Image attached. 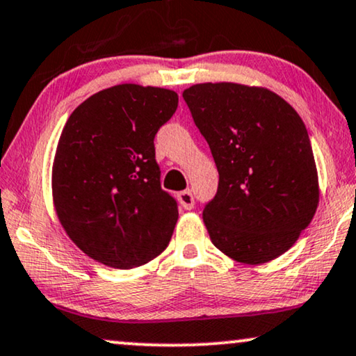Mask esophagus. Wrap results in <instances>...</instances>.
I'll return each instance as SVG.
<instances>
[{"label":"esophagus","mask_w":356,"mask_h":356,"mask_svg":"<svg viewBox=\"0 0 356 356\" xmlns=\"http://www.w3.org/2000/svg\"><path fill=\"white\" fill-rule=\"evenodd\" d=\"M177 200H179L180 207L185 208V209H192L193 204H195V198H193L192 190H184V192H180L177 195Z\"/></svg>","instance_id":"34e87169"}]
</instances>
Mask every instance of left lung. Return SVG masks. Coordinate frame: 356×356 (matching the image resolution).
Returning a JSON list of instances; mask_svg holds the SVG:
<instances>
[{
  "instance_id": "8db88e82",
  "label": "left lung",
  "mask_w": 356,
  "mask_h": 356,
  "mask_svg": "<svg viewBox=\"0 0 356 356\" xmlns=\"http://www.w3.org/2000/svg\"><path fill=\"white\" fill-rule=\"evenodd\" d=\"M182 97L219 172L216 197L203 209L209 238L238 263L276 259L297 242L319 203L302 118L264 87L208 82Z\"/></svg>"
}]
</instances>
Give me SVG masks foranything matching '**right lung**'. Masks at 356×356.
Wrapping results in <instances>:
<instances>
[{
	"mask_svg": "<svg viewBox=\"0 0 356 356\" xmlns=\"http://www.w3.org/2000/svg\"><path fill=\"white\" fill-rule=\"evenodd\" d=\"M177 103L174 90L121 83L69 116L53 161V203L69 238L95 261L138 268L169 245L179 211L161 188L153 140Z\"/></svg>",
	"mask_w": 356,
	"mask_h": 356,
	"instance_id": "obj_1",
	"label": "right lung"
}]
</instances>
